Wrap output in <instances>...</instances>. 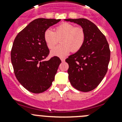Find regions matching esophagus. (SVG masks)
<instances>
[{"label": "esophagus", "mask_w": 122, "mask_h": 122, "mask_svg": "<svg viewBox=\"0 0 122 122\" xmlns=\"http://www.w3.org/2000/svg\"><path fill=\"white\" fill-rule=\"evenodd\" d=\"M60 60H61V61H62V62H65V59L64 58H60Z\"/></svg>", "instance_id": "1"}]
</instances>
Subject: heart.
Segmentation results:
<instances>
[{
  "instance_id": "1",
  "label": "heart",
  "mask_w": 122,
  "mask_h": 122,
  "mask_svg": "<svg viewBox=\"0 0 122 122\" xmlns=\"http://www.w3.org/2000/svg\"><path fill=\"white\" fill-rule=\"evenodd\" d=\"M60 39L62 45L52 50V56L63 57L71 51L76 52L80 50L84 44L86 33L81 27H75L68 22L60 24L55 31L47 29L44 33V40L49 49H53Z\"/></svg>"
}]
</instances>
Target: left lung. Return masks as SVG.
Wrapping results in <instances>:
<instances>
[{
  "label": "left lung",
  "mask_w": 122,
  "mask_h": 122,
  "mask_svg": "<svg viewBox=\"0 0 122 122\" xmlns=\"http://www.w3.org/2000/svg\"><path fill=\"white\" fill-rule=\"evenodd\" d=\"M65 20L80 25L86 33L81 49L65 60L69 65V81L77 90L90 92L100 84L107 71L111 55L109 44L104 34L88 19Z\"/></svg>",
  "instance_id": "1"
}]
</instances>
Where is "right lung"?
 Wrapping results in <instances>:
<instances>
[{"label": "right lung", "mask_w": 122, "mask_h": 122, "mask_svg": "<svg viewBox=\"0 0 122 122\" xmlns=\"http://www.w3.org/2000/svg\"><path fill=\"white\" fill-rule=\"evenodd\" d=\"M60 19L38 18L29 23L15 38L11 60L16 77L28 91L34 93L48 90L54 80L61 60L57 56L45 61L49 50L44 33Z\"/></svg>", "instance_id": "obj_1"}]
</instances>
